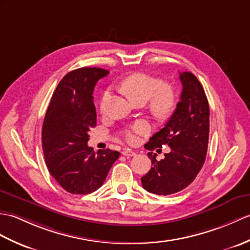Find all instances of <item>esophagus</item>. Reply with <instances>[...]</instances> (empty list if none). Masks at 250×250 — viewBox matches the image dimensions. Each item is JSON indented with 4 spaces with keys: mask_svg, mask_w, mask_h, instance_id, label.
I'll return each mask as SVG.
<instances>
[{
    "mask_svg": "<svg viewBox=\"0 0 250 250\" xmlns=\"http://www.w3.org/2000/svg\"><path fill=\"white\" fill-rule=\"evenodd\" d=\"M123 154L125 156H127V158H130V156H134L136 155V152L133 151V150H130V149H125L123 151Z\"/></svg>",
    "mask_w": 250,
    "mask_h": 250,
    "instance_id": "obj_1",
    "label": "esophagus"
}]
</instances>
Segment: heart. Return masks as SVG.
<instances>
[{
	"mask_svg": "<svg viewBox=\"0 0 250 250\" xmlns=\"http://www.w3.org/2000/svg\"><path fill=\"white\" fill-rule=\"evenodd\" d=\"M120 89L132 102H143L149 100V111L156 118L163 119L170 116L177 105V95L173 87L163 84L158 78L147 73L136 72L126 77L120 84ZM111 97L109 90L104 91L101 97L99 109L102 115L106 113V104ZM148 124L138 121L135 125L124 131V137L127 142L134 144L138 135H145L149 132Z\"/></svg>",
	"mask_w": 250,
	"mask_h": 250,
	"instance_id": "heart-1",
	"label": "heart"
}]
</instances>
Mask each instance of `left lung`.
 <instances>
[{
	"label": "left lung",
	"mask_w": 250,
	"mask_h": 250,
	"mask_svg": "<svg viewBox=\"0 0 250 250\" xmlns=\"http://www.w3.org/2000/svg\"><path fill=\"white\" fill-rule=\"evenodd\" d=\"M182 92L175 112L163 129L152 135L145 145L148 150L170 147L165 159L156 161L149 152L152 166L142 177L143 188L156 195H171L188 188L205 164L210 109L204 87L190 72H180Z\"/></svg>",
	"instance_id": "obj_1"
}]
</instances>
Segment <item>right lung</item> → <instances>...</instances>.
<instances>
[{"mask_svg":"<svg viewBox=\"0 0 250 250\" xmlns=\"http://www.w3.org/2000/svg\"><path fill=\"white\" fill-rule=\"evenodd\" d=\"M108 74L84 67L67 73L57 85L42 125L45 165L56 182L71 194H90L102 187L120 153L88 147V132L97 124L95 85Z\"/></svg>","mask_w":250,"mask_h":250,"instance_id":"obj_1","label":"right lung"}]
</instances>
